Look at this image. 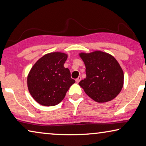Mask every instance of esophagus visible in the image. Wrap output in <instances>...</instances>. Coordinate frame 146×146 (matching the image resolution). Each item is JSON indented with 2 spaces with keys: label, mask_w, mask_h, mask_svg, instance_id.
I'll return each mask as SVG.
<instances>
[{
  "label": "esophagus",
  "mask_w": 146,
  "mask_h": 146,
  "mask_svg": "<svg viewBox=\"0 0 146 146\" xmlns=\"http://www.w3.org/2000/svg\"><path fill=\"white\" fill-rule=\"evenodd\" d=\"M80 80H81V77H78L77 78V79L75 80V81H76V82H77V83H78V82H79L80 81Z\"/></svg>",
  "instance_id": "obj_1"
}]
</instances>
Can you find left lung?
Returning a JSON list of instances; mask_svg holds the SVG:
<instances>
[{
  "label": "left lung",
  "instance_id": "8db88e82",
  "mask_svg": "<svg viewBox=\"0 0 146 146\" xmlns=\"http://www.w3.org/2000/svg\"><path fill=\"white\" fill-rule=\"evenodd\" d=\"M86 77L78 84L90 98L98 103L112 100L123 86V70L114 56L102 51L81 52Z\"/></svg>",
  "mask_w": 146,
  "mask_h": 146
}]
</instances>
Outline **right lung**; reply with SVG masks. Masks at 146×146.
<instances>
[{"label":"right lung","instance_id":"right-lung-1","mask_svg":"<svg viewBox=\"0 0 146 146\" xmlns=\"http://www.w3.org/2000/svg\"><path fill=\"white\" fill-rule=\"evenodd\" d=\"M68 55L54 52L44 55L31 68L27 77L30 94L37 103L46 106L60 103L75 82L64 64Z\"/></svg>","mask_w":146,"mask_h":146}]
</instances>
